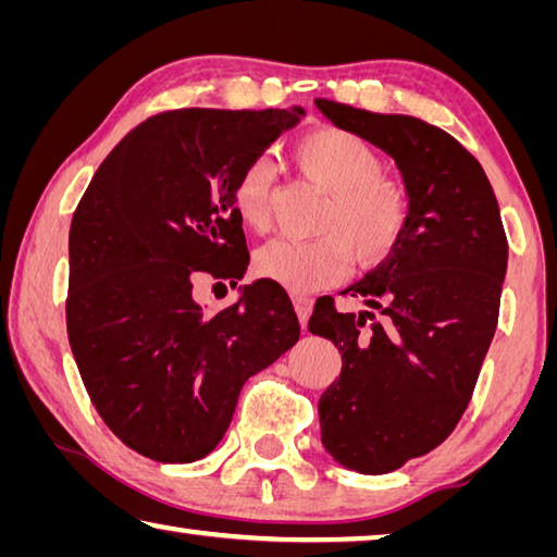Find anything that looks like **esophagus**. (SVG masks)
Here are the masks:
<instances>
[{"label":"esophagus","instance_id":"34e87169","mask_svg":"<svg viewBox=\"0 0 557 557\" xmlns=\"http://www.w3.org/2000/svg\"><path fill=\"white\" fill-rule=\"evenodd\" d=\"M293 305H295V312H297V320L299 324H307V317L312 312V299L310 297H302V295H295L293 297Z\"/></svg>","mask_w":557,"mask_h":557}]
</instances>
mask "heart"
<instances>
[{"label": "heart", "mask_w": 557, "mask_h": 557, "mask_svg": "<svg viewBox=\"0 0 557 557\" xmlns=\"http://www.w3.org/2000/svg\"><path fill=\"white\" fill-rule=\"evenodd\" d=\"M293 161L330 196L317 220L322 235L270 240L255 255V272L289 293H312L339 282L347 262L374 268L389 258L409 227L411 200L399 183L384 178L382 156L349 131L320 128L297 140ZM272 181L270 163L255 158L233 185L235 213L255 233L272 223Z\"/></svg>", "instance_id": "heart-1"}]
</instances>
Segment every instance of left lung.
<instances>
[{"label":"left lung","mask_w":557,"mask_h":557,"mask_svg":"<svg viewBox=\"0 0 557 557\" xmlns=\"http://www.w3.org/2000/svg\"><path fill=\"white\" fill-rule=\"evenodd\" d=\"M334 126L394 158L411 200L396 250L344 289L364 312L317 302L310 332L342 355L320 396L322 446L359 473H389L444 444L463 417L498 324L508 264L498 200L454 136L401 113L314 99Z\"/></svg>","instance_id":"1"}]
</instances>
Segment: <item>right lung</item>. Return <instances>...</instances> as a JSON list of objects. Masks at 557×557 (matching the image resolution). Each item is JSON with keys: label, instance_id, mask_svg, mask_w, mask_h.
<instances>
[{"label": "right lung", "instance_id": "obj_1", "mask_svg": "<svg viewBox=\"0 0 557 557\" xmlns=\"http://www.w3.org/2000/svg\"><path fill=\"white\" fill-rule=\"evenodd\" d=\"M302 109H181L106 156L69 231L66 332L106 426L140 456L190 463L231 426L243 384L299 339L285 289L243 287L206 317L200 277L245 275L233 185Z\"/></svg>", "mask_w": 557, "mask_h": 557}]
</instances>
